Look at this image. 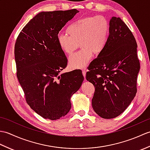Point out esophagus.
<instances>
[{
	"label": "esophagus",
	"mask_w": 150,
	"mask_h": 150,
	"mask_svg": "<svg viewBox=\"0 0 150 150\" xmlns=\"http://www.w3.org/2000/svg\"><path fill=\"white\" fill-rule=\"evenodd\" d=\"M82 74H83L84 77L85 78L86 77V71L85 70H83V71H82Z\"/></svg>",
	"instance_id": "1"
}]
</instances>
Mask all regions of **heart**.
Masks as SVG:
<instances>
[{"mask_svg": "<svg viewBox=\"0 0 150 150\" xmlns=\"http://www.w3.org/2000/svg\"><path fill=\"white\" fill-rule=\"evenodd\" d=\"M66 34L57 36V43L67 55H71L79 45L82 50L69 59V66L73 69H84L94 53L98 55L106 47L110 33V24L102 15L79 19L68 26Z\"/></svg>", "mask_w": 150, "mask_h": 150, "instance_id": "1", "label": "heart"}]
</instances>
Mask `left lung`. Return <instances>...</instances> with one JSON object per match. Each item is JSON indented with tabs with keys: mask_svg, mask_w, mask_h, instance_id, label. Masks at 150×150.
Here are the masks:
<instances>
[{
	"mask_svg": "<svg viewBox=\"0 0 150 150\" xmlns=\"http://www.w3.org/2000/svg\"><path fill=\"white\" fill-rule=\"evenodd\" d=\"M110 33L104 50L91 62L86 80L93 84L92 107L103 119L124 112L137 93L140 62L134 36L119 17L110 21Z\"/></svg>",
	"mask_w": 150,
	"mask_h": 150,
	"instance_id": "left-lung-1",
	"label": "left lung"
}]
</instances>
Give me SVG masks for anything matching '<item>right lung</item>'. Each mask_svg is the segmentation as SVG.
I'll return each instance as SVG.
<instances>
[{"label": "right lung", "instance_id": "obj_1", "mask_svg": "<svg viewBox=\"0 0 150 150\" xmlns=\"http://www.w3.org/2000/svg\"><path fill=\"white\" fill-rule=\"evenodd\" d=\"M79 12L42 11L19 33L15 45L17 76L28 104L44 119L57 120L68 113L71 97L81 88V69L59 73L67 66L57 43L59 31Z\"/></svg>", "mask_w": 150, "mask_h": 150}]
</instances>
